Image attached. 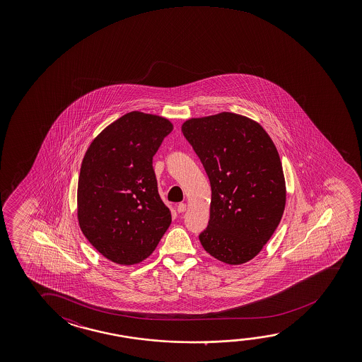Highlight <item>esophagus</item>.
<instances>
[{"instance_id":"1","label":"esophagus","mask_w":362,"mask_h":362,"mask_svg":"<svg viewBox=\"0 0 362 362\" xmlns=\"http://www.w3.org/2000/svg\"><path fill=\"white\" fill-rule=\"evenodd\" d=\"M177 211H178L179 214H183L187 211V204L185 203H179L178 206H177Z\"/></svg>"}]
</instances>
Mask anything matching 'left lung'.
I'll use <instances>...</instances> for the list:
<instances>
[{
	"label": "left lung",
	"mask_w": 362,
	"mask_h": 362,
	"mask_svg": "<svg viewBox=\"0 0 362 362\" xmlns=\"http://www.w3.org/2000/svg\"><path fill=\"white\" fill-rule=\"evenodd\" d=\"M183 135L207 173L212 199L199 235L214 259L240 265L273 236L285 208L284 173L278 150L260 124L236 113L190 119Z\"/></svg>",
	"instance_id": "obj_1"
}]
</instances>
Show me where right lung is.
Masks as SVG:
<instances>
[{
	"label": "right lung",
	"mask_w": 362,
	"mask_h": 362,
	"mask_svg": "<svg viewBox=\"0 0 362 362\" xmlns=\"http://www.w3.org/2000/svg\"><path fill=\"white\" fill-rule=\"evenodd\" d=\"M172 130L169 119L132 111L107 126L84 155L78 221L92 246L112 262L145 260L172 223L153 169V156Z\"/></svg>",
	"instance_id": "obj_1"
}]
</instances>
